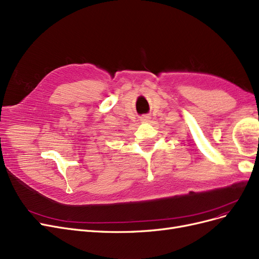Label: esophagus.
<instances>
[{"instance_id":"34e87169","label":"esophagus","mask_w":259,"mask_h":259,"mask_svg":"<svg viewBox=\"0 0 259 259\" xmlns=\"http://www.w3.org/2000/svg\"><path fill=\"white\" fill-rule=\"evenodd\" d=\"M149 119H151V117H149V116L148 115H143V116H142V117H141V121L142 122H146V121H148Z\"/></svg>"}]
</instances>
